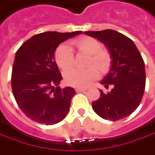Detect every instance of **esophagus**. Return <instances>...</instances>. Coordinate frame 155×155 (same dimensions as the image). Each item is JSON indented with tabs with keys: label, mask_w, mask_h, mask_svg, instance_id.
Returning a JSON list of instances; mask_svg holds the SVG:
<instances>
[{
	"label": "esophagus",
	"mask_w": 155,
	"mask_h": 155,
	"mask_svg": "<svg viewBox=\"0 0 155 155\" xmlns=\"http://www.w3.org/2000/svg\"><path fill=\"white\" fill-rule=\"evenodd\" d=\"M87 90V88H77L76 91L77 92H84Z\"/></svg>",
	"instance_id": "1"
}]
</instances>
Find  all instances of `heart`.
<instances>
[{"instance_id":"heart-1","label":"heart","mask_w":155,"mask_h":155,"mask_svg":"<svg viewBox=\"0 0 155 155\" xmlns=\"http://www.w3.org/2000/svg\"><path fill=\"white\" fill-rule=\"evenodd\" d=\"M71 46L78 51L89 55L88 65H94L100 71H105L110 62V55L105 51L101 50V44L92 37H81L71 42ZM55 61L62 70H67L73 63L74 55L71 47L67 45H61L55 51ZM94 67L85 70L70 69L64 73V78L67 84L73 87H86L99 76V71Z\"/></svg>"}]
</instances>
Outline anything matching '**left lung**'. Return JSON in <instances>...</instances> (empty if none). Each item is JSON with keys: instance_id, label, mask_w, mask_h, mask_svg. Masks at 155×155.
<instances>
[{"instance_id": "8db88e82", "label": "left lung", "mask_w": 155, "mask_h": 155, "mask_svg": "<svg viewBox=\"0 0 155 155\" xmlns=\"http://www.w3.org/2000/svg\"><path fill=\"white\" fill-rule=\"evenodd\" d=\"M85 35L100 40L110 57V71L100 84L105 88L113 84L111 91L92 103V108L104 120H116L130 116L140 104L145 88L144 61L132 39L112 29L88 31Z\"/></svg>"}]
</instances>
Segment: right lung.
<instances>
[{
    "label": "right lung",
    "instance_id": "obj_1",
    "mask_svg": "<svg viewBox=\"0 0 155 155\" xmlns=\"http://www.w3.org/2000/svg\"><path fill=\"white\" fill-rule=\"evenodd\" d=\"M82 34L45 32L32 36L15 55L12 88L19 108L38 123L54 125L67 116L75 89L61 88L62 79L55 62V52L60 44Z\"/></svg>",
    "mask_w": 155,
    "mask_h": 155
}]
</instances>
